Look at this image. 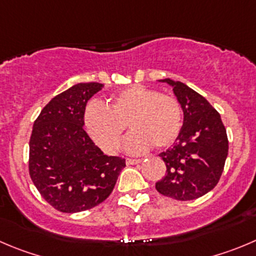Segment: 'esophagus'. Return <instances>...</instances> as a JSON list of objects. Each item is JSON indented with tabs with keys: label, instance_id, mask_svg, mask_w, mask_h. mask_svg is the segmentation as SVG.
Segmentation results:
<instances>
[{
	"label": "esophagus",
	"instance_id": "1",
	"mask_svg": "<svg viewBox=\"0 0 256 256\" xmlns=\"http://www.w3.org/2000/svg\"><path fill=\"white\" fill-rule=\"evenodd\" d=\"M139 163H142V159H131V158H128V159H126V164H128V166H132V164Z\"/></svg>",
	"mask_w": 256,
	"mask_h": 256
}]
</instances>
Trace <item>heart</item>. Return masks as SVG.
Segmentation results:
<instances>
[{"label": "heart", "instance_id": "b5f03b06", "mask_svg": "<svg viewBox=\"0 0 256 256\" xmlns=\"http://www.w3.org/2000/svg\"><path fill=\"white\" fill-rule=\"evenodd\" d=\"M83 124L90 139L106 152L120 148L128 125L132 132L125 149L138 154L150 145L162 149L176 142L182 130V108L172 96L135 84L112 94L106 107L88 104Z\"/></svg>", "mask_w": 256, "mask_h": 256}]
</instances>
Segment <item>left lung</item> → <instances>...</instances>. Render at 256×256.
<instances>
[{
	"instance_id": "1",
	"label": "left lung",
	"mask_w": 256,
	"mask_h": 256,
	"mask_svg": "<svg viewBox=\"0 0 256 256\" xmlns=\"http://www.w3.org/2000/svg\"><path fill=\"white\" fill-rule=\"evenodd\" d=\"M159 82L173 88L182 107L183 125L173 146L159 154L166 173L155 188L174 200H196L214 190L224 172L228 154L226 128L204 96L179 80L166 78Z\"/></svg>"
}]
</instances>
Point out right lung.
<instances>
[{
    "instance_id": "obj_1",
    "label": "right lung",
    "mask_w": 256,
    "mask_h": 256,
    "mask_svg": "<svg viewBox=\"0 0 256 256\" xmlns=\"http://www.w3.org/2000/svg\"><path fill=\"white\" fill-rule=\"evenodd\" d=\"M102 87L97 82L72 86L34 122L28 172L42 198L60 212L76 214L104 202L126 166L122 158L104 155L83 128L88 100Z\"/></svg>"
}]
</instances>
